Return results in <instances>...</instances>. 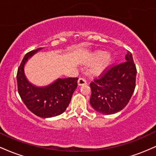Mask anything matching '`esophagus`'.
<instances>
[{
	"label": "esophagus",
	"instance_id": "1",
	"mask_svg": "<svg viewBox=\"0 0 156 156\" xmlns=\"http://www.w3.org/2000/svg\"><path fill=\"white\" fill-rule=\"evenodd\" d=\"M78 86H83L87 84V80H86L83 78H80L78 80Z\"/></svg>",
	"mask_w": 156,
	"mask_h": 156
}]
</instances>
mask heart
<instances>
[{
  "instance_id": "b5f03b06",
  "label": "heart",
  "mask_w": 156,
  "mask_h": 156,
  "mask_svg": "<svg viewBox=\"0 0 156 156\" xmlns=\"http://www.w3.org/2000/svg\"><path fill=\"white\" fill-rule=\"evenodd\" d=\"M100 59L101 60L100 61L99 63L91 69L92 74L95 75V76L101 74L112 64L113 60H114V56L110 53H105V52L103 51L97 52L94 55L93 60L98 61Z\"/></svg>"
}]
</instances>
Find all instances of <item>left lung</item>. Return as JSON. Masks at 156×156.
<instances>
[{"label":"left lung","mask_w":156,"mask_h":156,"mask_svg":"<svg viewBox=\"0 0 156 156\" xmlns=\"http://www.w3.org/2000/svg\"><path fill=\"white\" fill-rule=\"evenodd\" d=\"M126 62L112 66L90 83V104L97 112L112 114L122 110L136 87V67L128 51Z\"/></svg>","instance_id":"obj_1"}]
</instances>
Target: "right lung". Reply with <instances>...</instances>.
Masks as SVG:
<instances>
[{
  "label": "right lung",
  "mask_w": 156,
  "mask_h": 156,
  "mask_svg": "<svg viewBox=\"0 0 156 156\" xmlns=\"http://www.w3.org/2000/svg\"><path fill=\"white\" fill-rule=\"evenodd\" d=\"M41 49L37 48L25 55L17 69V90L28 110L39 117L49 118L60 115L67 109L77 88L78 78H58L53 83L42 87L30 83L25 76V64Z\"/></svg>",
  "instance_id": "add662e5"
}]
</instances>
